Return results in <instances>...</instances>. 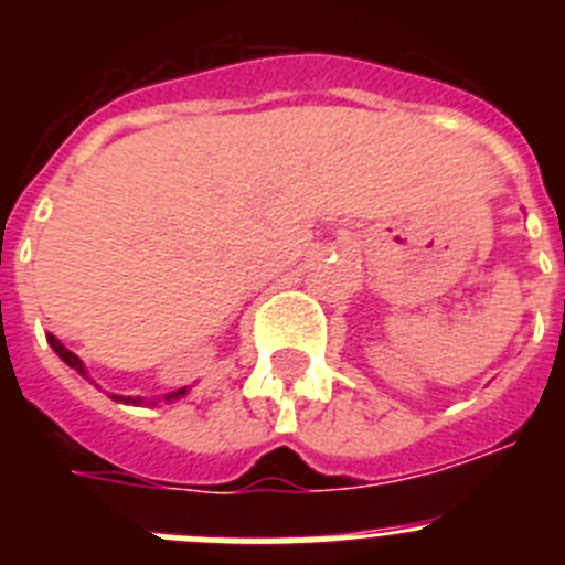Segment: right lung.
I'll list each match as a JSON object with an SVG mask.
<instances>
[{
	"mask_svg": "<svg viewBox=\"0 0 565 565\" xmlns=\"http://www.w3.org/2000/svg\"><path fill=\"white\" fill-rule=\"evenodd\" d=\"M47 344L50 348H53V351H56V356L62 359L64 364H67V367H73V371L78 373V376H84V379H89L87 376V367H84V362L82 359L76 356V353L73 351H67V348H64L62 342H58L56 337H53V333H47ZM93 384V382H89ZM189 393V387H181V391H172V393H167V396L163 398H143V396H118V393H109V398H113V402H118V404H132V407H141V404H158V402H178V398H183Z\"/></svg>",
	"mask_w": 565,
	"mask_h": 565,
	"instance_id": "add662e5",
	"label": "right lung"
}]
</instances>
